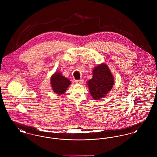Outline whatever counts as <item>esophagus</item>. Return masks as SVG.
Masks as SVG:
<instances>
[{
	"label": "esophagus",
	"mask_w": 157,
	"mask_h": 157,
	"mask_svg": "<svg viewBox=\"0 0 157 157\" xmlns=\"http://www.w3.org/2000/svg\"><path fill=\"white\" fill-rule=\"evenodd\" d=\"M75 82L76 83H78V84H82V83L83 82V79H79V80H76Z\"/></svg>",
	"instance_id": "obj_1"
}]
</instances>
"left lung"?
Returning <instances> with one entry per match:
<instances>
[{
  "instance_id": "1",
  "label": "left lung",
  "mask_w": 157,
  "mask_h": 157,
  "mask_svg": "<svg viewBox=\"0 0 157 157\" xmlns=\"http://www.w3.org/2000/svg\"><path fill=\"white\" fill-rule=\"evenodd\" d=\"M113 83V77L105 63H101L94 69L93 77L87 82L90 93L95 100L106 96L112 89Z\"/></svg>"
}]
</instances>
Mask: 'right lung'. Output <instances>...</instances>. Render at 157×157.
I'll return each mask as SVG.
<instances>
[{
	"instance_id": "obj_1",
	"label": "right lung",
	"mask_w": 157,
	"mask_h": 157,
	"mask_svg": "<svg viewBox=\"0 0 157 157\" xmlns=\"http://www.w3.org/2000/svg\"><path fill=\"white\" fill-rule=\"evenodd\" d=\"M51 86L55 93L58 95L63 94L67 87L71 83V81L59 72H55L51 78Z\"/></svg>"
}]
</instances>
